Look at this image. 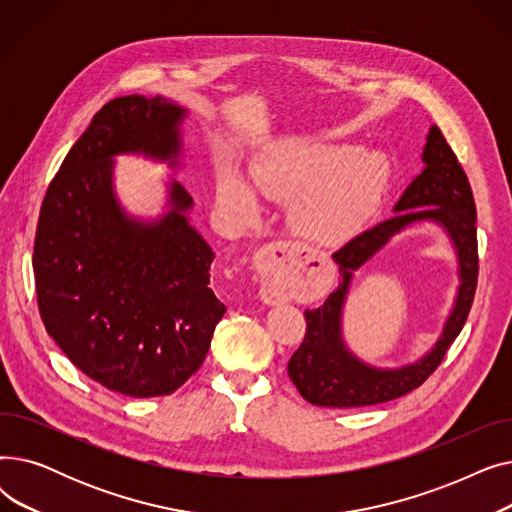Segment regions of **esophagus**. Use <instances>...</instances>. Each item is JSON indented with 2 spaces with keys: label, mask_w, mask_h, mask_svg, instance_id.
<instances>
[{
  "label": "esophagus",
  "mask_w": 512,
  "mask_h": 512,
  "mask_svg": "<svg viewBox=\"0 0 512 512\" xmlns=\"http://www.w3.org/2000/svg\"><path fill=\"white\" fill-rule=\"evenodd\" d=\"M305 263V249L297 247L290 240L270 242L259 257L261 286L259 297L267 305L284 303L288 297V288L292 274Z\"/></svg>",
  "instance_id": "obj_1"
}]
</instances>
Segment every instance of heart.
<instances>
[{
    "label": "heart",
    "instance_id": "b5f03b06",
    "mask_svg": "<svg viewBox=\"0 0 512 512\" xmlns=\"http://www.w3.org/2000/svg\"><path fill=\"white\" fill-rule=\"evenodd\" d=\"M257 191L278 203H290L292 230L313 242H336L351 234L378 201L384 157L355 153L348 145L319 141H284L259 155L251 166ZM218 203L236 222L259 215V201L249 182L226 170L218 176Z\"/></svg>",
    "mask_w": 512,
    "mask_h": 512
}]
</instances>
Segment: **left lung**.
Segmentation results:
<instances>
[{"mask_svg": "<svg viewBox=\"0 0 512 512\" xmlns=\"http://www.w3.org/2000/svg\"><path fill=\"white\" fill-rule=\"evenodd\" d=\"M423 170L407 186L394 215L365 230L336 251L340 284L317 309H307V334L288 361V375L301 396L317 407L353 409L380 405L419 388L442 363L448 346L461 334L477 286V211L471 184L438 126L427 132ZM434 221L451 236L460 261V290L445 330L433 351L419 362L380 370L355 358L341 338V311L352 276L389 238L415 223Z\"/></svg>", "mask_w": 512, "mask_h": 512, "instance_id": "left-lung-1", "label": "left lung"}]
</instances>
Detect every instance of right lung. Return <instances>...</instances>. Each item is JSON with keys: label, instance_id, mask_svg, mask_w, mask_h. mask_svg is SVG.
<instances>
[{"label": "right lung", "instance_id": "right-lung-1", "mask_svg": "<svg viewBox=\"0 0 512 512\" xmlns=\"http://www.w3.org/2000/svg\"><path fill=\"white\" fill-rule=\"evenodd\" d=\"M186 110L161 95L105 103L51 180L37 224L39 313L62 353L103 388L166 396L201 367L226 307L213 251L188 224L193 197L170 182L168 211L143 222L114 191V157L180 164Z\"/></svg>", "mask_w": 512, "mask_h": 512}]
</instances>
